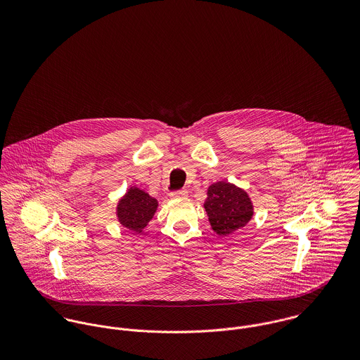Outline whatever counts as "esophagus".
Here are the masks:
<instances>
[{"instance_id":"esophagus-1","label":"esophagus","mask_w":360,"mask_h":360,"mask_svg":"<svg viewBox=\"0 0 360 360\" xmlns=\"http://www.w3.org/2000/svg\"><path fill=\"white\" fill-rule=\"evenodd\" d=\"M188 191L187 190H179V191H173L170 193V198L173 200H180V198H187Z\"/></svg>"}]
</instances>
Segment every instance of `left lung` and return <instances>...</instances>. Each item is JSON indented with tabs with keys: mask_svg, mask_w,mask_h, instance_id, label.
<instances>
[{
	"mask_svg": "<svg viewBox=\"0 0 360 360\" xmlns=\"http://www.w3.org/2000/svg\"><path fill=\"white\" fill-rule=\"evenodd\" d=\"M204 207L212 230L220 237L243 229L254 216L250 195L227 181H217L207 187Z\"/></svg>",
	"mask_w": 360,
	"mask_h": 360,
	"instance_id": "left-lung-1",
	"label": "left lung"
}]
</instances>
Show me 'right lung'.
Returning a JSON list of instances; mask_svg holds the SVG:
<instances>
[{
    "instance_id": "1",
    "label": "right lung",
    "mask_w": 360,
    "mask_h": 360,
    "mask_svg": "<svg viewBox=\"0 0 360 360\" xmlns=\"http://www.w3.org/2000/svg\"><path fill=\"white\" fill-rule=\"evenodd\" d=\"M158 209V201L144 190L130 187L119 200L116 216L119 223L136 233H143Z\"/></svg>"
}]
</instances>
